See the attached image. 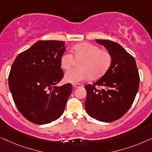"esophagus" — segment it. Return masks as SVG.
Here are the masks:
<instances>
[{"mask_svg":"<svg viewBox=\"0 0 152 152\" xmlns=\"http://www.w3.org/2000/svg\"><path fill=\"white\" fill-rule=\"evenodd\" d=\"M72 87L74 88H77V87H83V85L80 84V83H75V84H72Z\"/></svg>","mask_w":152,"mask_h":152,"instance_id":"1","label":"esophagus"}]
</instances>
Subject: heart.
I'll return each instance as SVG.
<instances>
[{
    "label": "heart",
    "instance_id": "b5f03b06",
    "mask_svg": "<svg viewBox=\"0 0 152 152\" xmlns=\"http://www.w3.org/2000/svg\"><path fill=\"white\" fill-rule=\"evenodd\" d=\"M72 54L64 52L60 58L61 67L69 70L74 65V59L81 60L79 68L73 69L65 74V79L68 83H77L87 79H97L104 75L112 63V56L108 50H100L96 45L83 42L71 49Z\"/></svg>",
    "mask_w": 152,
    "mask_h": 152
}]
</instances>
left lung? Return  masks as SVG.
<instances>
[{
  "mask_svg": "<svg viewBox=\"0 0 152 152\" xmlns=\"http://www.w3.org/2000/svg\"><path fill=\"white\" fill-rule=\"evenodd\" d=\"M112 56L107 72L92 85H85L86 112L102 122H112L121 118L131 107L139 87L140 76L136 61L116 42L97 39ZM96 86H102L99 91Z\"/></svg>",
  "mask_w": 152,
  "mask_h": 152,
  "instance_id": "8db88e82",
  "label": "left lung"
}]
</instances>
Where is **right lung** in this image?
<instances>
[{"label": "right lung", "mask_w": 152, "mask_h": 152, "mask_svg": "<svg viewBox=\"0 0 152 152\" xmlns=\"http://www.w3.org/2000/svg\"><path fill=\"white\" fill-rule=\"evenodd\" d=\"M65 42L39 40L19 54L10 70L8 83L13 100L27 120L38 125L56 121L63 114L72 87H56L64 73L60 58Z\"/></svg>", "instance_id": "1"}]
</instances>
